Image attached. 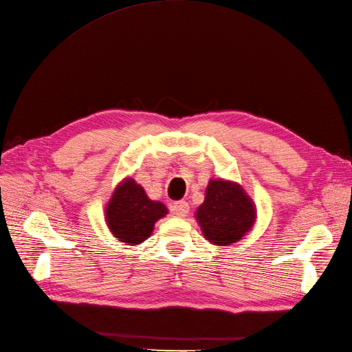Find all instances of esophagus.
I'll return each mask as SVG.
<instances>
[{"label": "esophagus", "instance_id": "obj_1", "mask_svg": "<svg viewBox=\"0 0 352 352\" xmlns=\"http://www.w3.org/2000/svg\"><path fill=\"white\" fill-rule=\"evenodd\" d=\"M172 211L177 217H185L189 212V204L186 201H176L172 206Z\"/></svg>", "mask_w": 352, "mask_h": 352}]
</instances>
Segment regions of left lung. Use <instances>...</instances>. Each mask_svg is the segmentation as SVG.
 <instances>
[{
    "label": "left lung",
    "mask_w": 352,
    "mask_h": 352,
    "mask_svg": "<svg viewBox=\"0 0 352 352\" xmlns=\"http://www.w3.org/2000/svg\"><path fill=\"white\" fill-rule=\"evenodd\" d=\"M195 219L202 235L217 247L241 241L252 229L257 208L245 189L232 180L210 179Z\"/></svg>",
    "instance_id": "1"
}]
</instances>
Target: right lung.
Masks as SVG:
<instances>
[{
	"instance_id": "obj_1",
	"label": "right lung",
	"mask_w": 352,
	"mask_h": 352,
	"mask_svg": "<svg viewBox=\"0 0 352 352\" xmlns=\"http://www.w3.org/2000/svg\"><path fill=\"white\" fill-rule=\"evenodd\" d=\"M167 212L163 202L150 199L135 179L126 177L116 186L105 207V223L117 241L133 247L151 236L155 221Z\"/></svg>"
}]
</instances>
